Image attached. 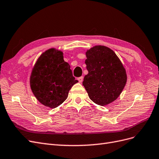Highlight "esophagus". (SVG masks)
<instances>
[{"label":"esophagus","instance_id":"esophagus-1","mask_svg":"<svg viewBox=\"0 0 159 159\" xmlns=\"http://www.w3.org/2000/svg\"><path fill=\"white\" fill-rule=\"evenodd\" d=\"M77 79H78V80H79V83H82V82L83 81L84 77H83V76H80V77H79Z\"/></svg>","mask_w":159,"mask_h":159}]
</instances>
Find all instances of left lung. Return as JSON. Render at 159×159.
<instances>
[{
	"label": "left lung",
	"mask_w": 159,
	"mask_h": 159,
	"mask_svg": "<svg viewBox=\"0 0 159 159\" xmlns=\"http://www.w3.org/2000/svg\"><path fill=\"white\" fill-rule=\"evenodd\" d=\"M89 71L83 84L92 102L106 105L119 96L127 80L126 70L115 53L104 46H96L86 53Z\"/></svg>",
	"instance_id": "1"
}]
</instances>
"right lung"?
Listing matches in <instances>:
<instances>
[{
  "instance_id": "1",
  "label": "right lung",
  "mask_w": 159,
  "mask_h": 159,
  "mask_svg": "<svg viewBox=\"0 0 159 159\" xmlns=\"http://www.w3.org/2000/svg\"><path fill=\"white\" fill-rule=\"evenodd\" d=\"M78 82L61 51L51 48L40 56L33 69L30 84L33 93L45 106L56 108L67 98Z\"/></svg>"
}]
</instances>
